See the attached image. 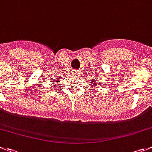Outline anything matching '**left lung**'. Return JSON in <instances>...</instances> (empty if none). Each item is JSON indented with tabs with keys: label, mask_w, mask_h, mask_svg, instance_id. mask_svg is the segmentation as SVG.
<instances>
[{
	"label": "left lung",
	"mask_w": 152,
	"mask_h": 152,
	"mask_svg": "<svg viewBox=\"0 0 152 152\" xmlns=\"http://www.w3.org/2000/svg\"><path fill=\"white\" fill-rule=\"evenodd\" d=\"M90 87H93V86H95V87H96V86L97 85V82H96V80H93H93H91V82H90Z\"/></svg>",
	"instance_id": "8db88e82"
}]
</instances>
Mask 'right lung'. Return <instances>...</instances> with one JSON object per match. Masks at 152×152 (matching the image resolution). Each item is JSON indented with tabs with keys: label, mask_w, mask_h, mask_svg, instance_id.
<instances>
[{
	"label": "right lung",
	"mask_w": 152,
	"mask_h": 152,
	"mask_svg": "<svg viewBox=\"0 0 152 152\" xmlns=\"http://www.w3.org/2000/svg\"><path fill=\"white\" fill-rule=\"evenodd\" d=\"M56 82H57V83H58V82H59V81H58V80H56ZM54 85H55V87H56L57 85H59V84H54Z\"/></svg>",
	"instance_id": "1"
}]
</instances>
